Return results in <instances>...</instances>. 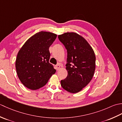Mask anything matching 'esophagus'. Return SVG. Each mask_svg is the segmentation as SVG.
<instances>
[{
  "label": "esophagus",
  "instance_id": "obj_1",
  "mask_svg": "<svg viewBox=\"0 0 122 122\" xmlns=\"http://www.w3.org/2000/svg\"><path fill=\"white\" fill-rule=\"evenodd\" d=\"M60 66H61L59 64H57V65H56V70H59L60 69Z\"/></svg>",
  "mask_w": 122,
  "mask_h": 122
}]
</instances>
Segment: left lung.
<instances>
[{"label": "left lung", "mask_w": 122, "mask_h": 122, "mask_svg": "<svg viewBox=\"0 0 122 122\" xmlns=\"http://www.w3.org/2000/svg\"><path fill=\"white\" fill-rule=\"evenodd\" d=\"M58 38L67 50L68 76L61 80V85L69 92H79L89 83L94 75V51L86 40L76 33H64L59 35Z\"/></svg>", "instance_id": "left-lung-1"}]
</instances>
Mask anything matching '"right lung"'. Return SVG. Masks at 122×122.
Masks as SVG:
<instances>
[{
	"mask_svg": "<svg viewBox=\"0 0 122 122\" xmlns=\"http://www.w3.org/2000/svg\"><path fill=\"white\" fill-rule=\"evenodd\" d=\"M54 33L41 31L30 37L20 49L15 61V69L20 81L32 90L40 89L47 83L56 73L49 63V49L56 38Z\"/></svg>",
	"mask_w": 122,
	"mask_h": 122,
	"instance_id": "obj_1",
	"label": "right lung"
}]
</instances>
